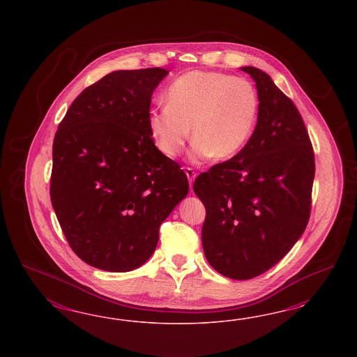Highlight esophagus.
I'll return each instance as SVG.
<instances>
[{
	"mask_svg": "<svg viewBox=\"0 0 357 357\" xmlns=\"http://www.w3.org/2000/svg\"><path fill=\"white\" fill-rule=\"evenodd\" d=\"M185 175H187V178H188V182H190V187H192V183H194L195 176H196V173H195L194 170L191 169V167H185Z\"/></svg>",
	"mask_w": 357,
	"mask_h": 357,
	"instance_id": "obj_1",
	"label": "esophagus"
}]
</instances>
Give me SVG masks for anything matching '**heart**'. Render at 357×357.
I'll use <instances>...</instances> for the list:
<instances>
[{
    "mask_svg": "<svg viewBox=\"0 0 357 357\" xmlns=\"http://www.w3.org/2000/svg\"><path fill=\"white\" fill-rule=\"evenodd\" d=\"M166 98V106L151 109L148 126L157 149L170 158L183 151L191 128L192 161L233 158L249 142L258 119L257 89L243 77L191 70L174 81Z\"/></svg>",
    "mask_w": 357,
    "mask_h": 357,
    "instance_id": "1",
    "label": "heart"
}]
</instances>
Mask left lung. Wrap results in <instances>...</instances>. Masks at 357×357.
<instances>
[{"instance_id":"obj_1","label":"left lung","mask_w":357,"mask_h":357,"mask_svg":"<svg viewBox=\"0 0 357 357\" xmlns=\"http://www.w3.org/2000/svg\"><path fill=\"white\" fill-rule=\"evenodd\" d=\"M241 70L258 89L257 127L237 155L195 179L194 192L206 206V260L229 279L249 280L280 261L303 236L315 163L292 99L258 68Z\"/></svg>"}]
</instances>
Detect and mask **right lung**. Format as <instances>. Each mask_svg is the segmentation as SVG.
<instances>
[{"mask_svg": "<svg viewBox=\"0 0 357 357\" xmlns=\"http://www.w3.org/2000/svg\"><path fill=\"white\" fill-rule=\"evenodd\" d=\"M167 73H109L73 100L56 130L54 213L77 257L99 270L142 266L188 192L187 175L157 149L148 126L151 94Z\"/></svg>", "mask_w": 357, "mask_h": 357, "instance_id": "right-lung-1", "label": "right lung"}]
</instances>
